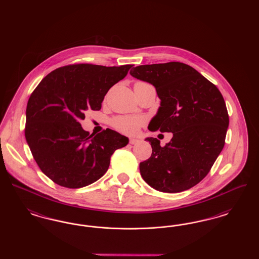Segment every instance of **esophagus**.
<instances>
[{"mask_svg": "<svg viewBox=\"0 0 259 259\" xmlns=\"http://www.w3.org/2000/svg\"><path fill=\"white\" fill-rule=\"evenodd\" d=\"M139 142H140V140L137 139V138H131V139H130V144H131V145H136V144H138Z\"/></svg>", "mask_w": 259, "mask_h": 259, "instance_id": "34e87169", "label": "esophagus"}]
</instances>
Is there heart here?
<instances>
[{
    "label": "heart",
    "mask_w": 259,
    "mask_h": 259,
    "mask_svg": "<svg viewBox=\"0 0 259 259\" xmlns=\"http://www.w3.org/2000/svg\"><path fill=\"white\" fill-rule=\"evenodd\" d=\"M143 123H144V119L141 117H131L126 115L115 117L111 121V124L114 128L128 135L136 134Z\"/></svg>",
    "instance_id": "b5f03b06"
}]
</instances>
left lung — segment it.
<instances>
[{
	"instance_id": "1",
	"label": "left lung",
	"mask_w": 259,
	"mask_h": 259,
	"mask_svg": "<svg viewBox=\"0 0 259 259\" xmlns=\"http://www.w3.org/2000/svg\"><path fill=\"white\" fill-rule=\"evenodd\" d=\"M130 74L152 84L160 99L148 130L172 133L165 147L156 138H146L152 153L140 163L142 178L162 192L193 187L208 175L224 147L229 117L221 91L180 62L138 66Z\"/></svg>"
}]
</instances>
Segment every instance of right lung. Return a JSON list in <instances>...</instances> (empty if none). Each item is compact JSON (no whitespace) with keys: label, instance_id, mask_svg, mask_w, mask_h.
Masks as SVG:
<instances>
[{"label":"right lung","instance_id":"obj_1","mask_svg":"<svg viewBox=\"0 0 259 259\" xmlns=\"http://www.w3.org/2000/svg\"><path fill=\"white\" fill-rule=\"evenodd\" d=\"M132 66H65L44 77L31 94L25 138L39 169L55 184L68 188L93 184L108 171L112 153L129 143L111 129L89 135L80 121L88 109H101L109 89Z\"/></svg>","mask_w":259,"mask_h":259}]
</instances>
